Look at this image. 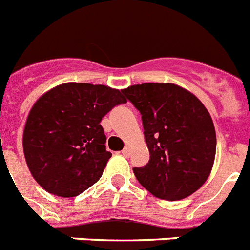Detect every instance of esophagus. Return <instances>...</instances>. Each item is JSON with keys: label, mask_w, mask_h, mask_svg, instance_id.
<instances>
[{"label": "esophagus", "mask_w": 250, "mask_h": 250, "mask_svg": "<svg viewBox=\"0 0 250 250\" xmlns=\"http://www.w3.org/2000/svg\"><path fill=\"white\" fill-rule=\"evenodd\" d=\"M121 154H123L124 157H126V158L129 157V155H130V148H129V146H125V148L121 150Z\"/></svg>", "instance_id": "1"}]
</instances>
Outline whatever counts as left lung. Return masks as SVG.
Masks as SVG:
<instances>
[{"instance_id":"8db88e82","label":"left lung","mask_w":250,"mask_h":250,"mask_svg":"<svg viewBox=\"0 0 250 250\" xmlns=\"http://www.w3.org/2000/svg\"><path fill=\"white\" fill-rule=\"evenodd\" d=\"M121 92L142 115L150 159L136 180L167 201L188 197L208 180L216 153L212 119L202 102L172 83H143Z\"/></svg>"}]
</instances>
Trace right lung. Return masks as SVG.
I'll list each match as a JSON object with an SVG mask.
<instances>
[{"label": "right lung", "instance_id": "right-lung-1", "mask_svg": "<svg viewBox=\"0 0 250 250\" xmlns=\"http://www.w3.org/2000/svg\"><path fill=\"white\" fill-rule=\"evenodd\" d=\"M126 104L119 89L91 83H64L42 95L23 129V154L42 188L74 197L101 178L111 158L101 120Z\"/></svg>", "mask_w": 250, "mask_h": 250}]
</instances>
